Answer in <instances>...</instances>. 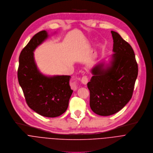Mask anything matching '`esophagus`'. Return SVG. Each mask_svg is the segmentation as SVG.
<instances>
[{
  "instance_id": "esophagus-1",
  "label": "esophagus",
  "mask_w": 153,
  "mask_h": 153,
  "mask_svg": "<svg viewBox=\"0 0 153 153\" xmlns=\"http://www.w3.org/2000/svg\"><path fill=\"white\" fill-rule=\"evenodd\" d=\"M81 83H82V84L86 85V84H87V82H88V78H87V77L86 76H84L81 78Z\"/></svg>"
}]
</instances>
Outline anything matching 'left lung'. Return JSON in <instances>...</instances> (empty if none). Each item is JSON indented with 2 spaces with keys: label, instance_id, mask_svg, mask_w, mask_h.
I'll return each mask as SVG.
<instances>
[{
  "label": "left lung",
  "instance_id": "obj_1",
  "mask_svg": "<svg viewBox=\"0 0 153 153\" xmlns=\"http://www.w3.org/2000/svg\"><path fill=\"white\" fill-rule=\"evenodd\" d=\"M111 33L114 53L108 63L104 59L92 68L87 83L91 110L104 116L116 113L130 101L138 74L133 48L117 33Z\"/></svg>",
  "mask_w": 153,
  "mask_h": 153
}]
</instances>
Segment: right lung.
<instances>
[{"instance_id": "1", "label": "right lung", "mask_w": 153, "mask_h": 153, "mask_svg": "<svg viewBox=\"0 0 153 153\" xmlns=\"http://www.w3.org/2000/svg\"><path fill=\"white\" fill-rule=\"evenodd\" d=\"M49 37L43 30L30 40L20 54L17 76L28 106L43 116L55 117L66 111L73 90L71 76L46 75L37 65L34 52Z\"/></svg>"}]
</instances>
